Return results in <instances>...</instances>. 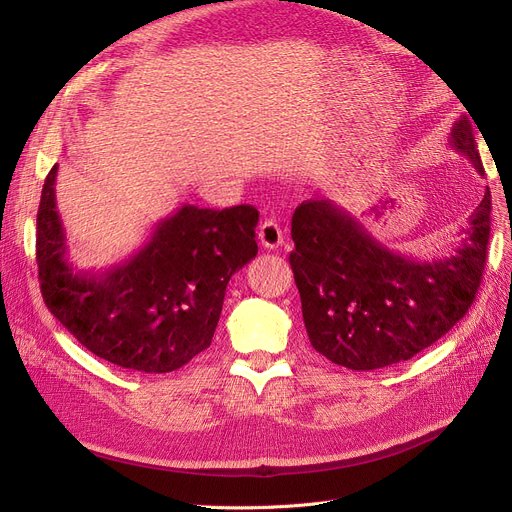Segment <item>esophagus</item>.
I'll return each instance as SVG.
<instances>
[{
	"instance_id": "34e87169",
	"label": "esophagus",
	"mask_w": 512,
	"mask_h": 512,
	"mask_svg": "<svg viewBox=\"0 0 512 512\" xmlns=\"http://www.w3.org/2000/svg\"><path fill=\"white\" fill-rule=\"evenodd\" d=\"M258 239L262 243V248L275 250L283 243V233L279 229V224L275 220H264L258 227Z\"/></svg>"
}]
</instances>
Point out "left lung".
<instances>
[{
	"mask_svg": "<svg viewBox=\"0 0 512 512\" xmlns=\"http://www.w3.org/2000/svg\"><path fill=\"white\" fill-rule=\"evenodd\" d=\"M449 147L483 176L473 121L460 117ZM489 189L449 258L418 260L388 250L330 199L302 201L292 216L290 264L313 349L365 372L412 359L468 313L485 269Z\"/></svg>",
	"mask_w": 512,
	"mask_h": 512,
	"instance_id": "left-lung-1",
	"label": "left lung"
}]
</instances>
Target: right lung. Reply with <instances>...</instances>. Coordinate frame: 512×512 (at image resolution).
Segmentation results:
<instances>
[{"label":"right lung","mask_w":512,"mask_h":512,"mask_svg":"<svg viewBox=\"0 0 512 512\" xmlns=\"http://www.w3.org/2000/svg\"><path fill=\"white\" fill-rule=\"evenodd\" d=\"M56 174L58 166L44 182L35 243L50 313L88 351L126 370L166 374L206 351L229 279L258 252V210L185 203L132 258L90 271L69 258Z\"/></svg>","instance_id":"add662e5"}]
</instances>
